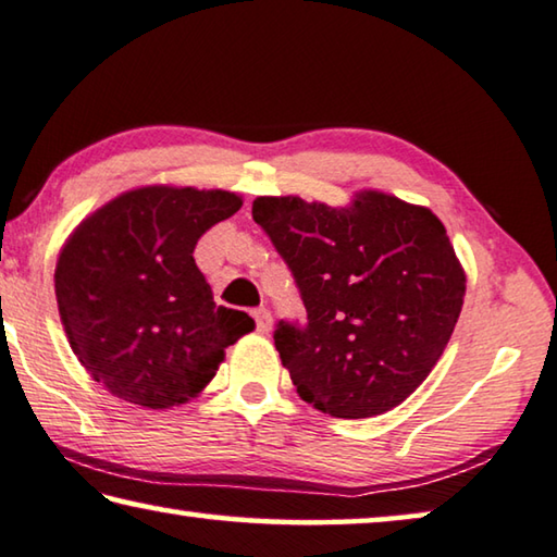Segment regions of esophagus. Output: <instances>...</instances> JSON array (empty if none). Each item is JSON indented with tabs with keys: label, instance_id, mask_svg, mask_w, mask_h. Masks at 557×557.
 Masks as SVG:
<instances>
[{
	"label": "esophagus",
	"instance_id": "obj_1",
	"mask_svg": "<svg viewBox=\"0 0 557 557\" xmlns=\"http://www.w3.org/2000/svg\"><path fill=\"white\" fill-rule=\"evenodd\" d=\"M252 317H255V326H258V332L268 334L272 326V314L268 307H258V310H252Z\"/></svg>",
	"mask_w": 557,
	"mask_h": 557
}]
</instances>
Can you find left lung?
<instances>
[{"label":"left lung","mask_w":557,"mask_h":557,"mask_svg":"<svg viewBox=\"0 0 557 557\" xmlns=\"http://www.w3.org/2000/svg\"><path fill=\"white\" fill-rule=\"evenodd\" d=\"M252 220L307 310L305 324L275 326L297 394L337 419L401 404L444 355L463 305L466 275L441 220L374 190L349 208L258 198Z\"/></svg>","instance_id":"obj_1"}]
</instances>
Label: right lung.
<instances>
[{"label":"right lung","instance_id":"obj_1","mask_svg":"<svg viewBox=\"0 0 557 557\" xmlns=\"http://www.w3.org/2000/svg\"><path fill=\"white\" fill-rule=\"evenodd\" d=\"M243 200L151 185L123 193L69 237L54 272L59 314L84 369L113 396L168 409L196 396L225 347L255 326L218 307L193 250Z\"/></svg>","mask_w":557,"mask_h":557}]
</instances>
